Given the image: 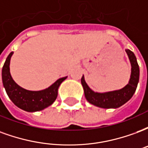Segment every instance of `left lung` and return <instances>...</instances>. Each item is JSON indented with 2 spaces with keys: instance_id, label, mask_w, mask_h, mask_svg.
I'll use <instances>...</instances> for the list:
<instances>
[{
  "instance_id": "1",
  "label": "left lung",
  "mask_w": 148,
  "mask_h": 148,
  "mask_svg": "<svg viewBox=\"0 0 148 148\" xmlns=\"http://www.w3.org/2000/svg\"><path fill=\"white\" fill-rule=\"evenodd\" d=\"M126 52L132 65V74L129 82L123 89L108 93H95L87 86L82 76L81 82L83 86L85 97L90 104L104 109H116L125 104L133 96L139 82L140 68L133 52L130 50H126Z\"/></svg>"
}]
</instances>
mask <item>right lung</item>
I'll return each instance as SVG.
<instances>
[{"label":"right lung","mask_w":148,"mask_h":148,"mask_svg":"<svg viewBox=\"0 0 148 148\" xmlns=\"http://www.w3.org/2000/svg\"><path fill=\"white\" fill-rule=\"evenodd\" d=\"M11 52L5 60L2 68V82L8 97L20 109L27 112L40 111L48 107L58 96V89L66 77L59 78L47 89L40 91L24 90L15 82L9 71Z\"/></svg>","instance_id":"obj_1"}]
</instances>
